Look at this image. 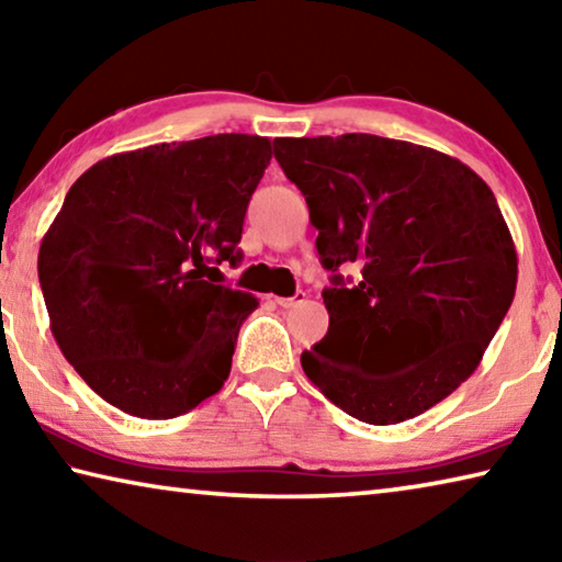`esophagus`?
<instances>
[{
	"label": "esophagus",
	"mask_w": 562,
	"mask_h": 562,
	"mask_svg": "<svg viewBox=\"0 0 562 562\" xmlns=\"http://www.w3.org/2000/svg\"><path fill=\"white\" fill-rule=\"evenodd\" d=\"M304 300H307V294L294 292V297H274V304H280V307L290 310V307H297V304H302Z\"/></svg>",
	"instance_id": "esophagus-1"
}]
</instances>
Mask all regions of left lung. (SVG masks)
Returning <instances> with one entry per match:
<instances>
[{"label":"left lung","instance_id":"left-lung-1","mask_svg":"<svg viewBox=\"0 0 562 562\" xmlns=\"http://www.w3.org/2000/svg\"><path fill=\"white\" fill-rule=\"evenodd\" d=\"M274 158L310 207L327 337L302 351L312 384L359 422L424 414L481 364L516 294V245L491 188L439 150L372 136L274 138ZM357 263V283L338 274ZM414 338L427 357L398 373L373 359Z\"/></svg>","mask_w":562,"mask_h":562}]
</instances>
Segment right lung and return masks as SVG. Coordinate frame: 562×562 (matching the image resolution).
I'll list each match as a JSON object with an SVG mask.
<instances>
[{
  "mask_svg": "<svg viewBox=\"0 0 562 562\" xmlns=\"http://www.w3.org/2000/svg\"><path fill=\"white\" fill-rule=\"evenodd\" d=\"M270 158L268 138L217 133L109 156L69 188L40 282L56 345L111 406L158 422L223 389L258 300L217 265L243 258Z\"/></svg>",
  "mask_w": 562,
  "mask_h": 562,
  "instance_id": "obj_1",
  "label": "right lung"
}]
</instances>
